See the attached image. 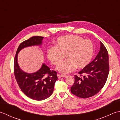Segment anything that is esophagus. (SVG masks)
Wrapping results in <instances>:
<instances>
[{"label": "esophagus", "instance_id": "obj_1", "mask_svg": "<svg viewBox=\"0 0 120 120\" xmlns=\"http://www.w3.org/2000/svg\"><path fill=\"white\" fill-rule=\"evenodd\" d=\"M58 76H60V77H66L67 76V75H65V74H61V75H59V74H58Z\"/></svg>", "mask_w": 120, "mask_h": 120}]
</instances>
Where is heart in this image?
Instances as JSON below:
<instances>
[{"label": "heart", "instance_id": "heart-1", "mask_svg": "<svg viewBox=\"0 0 120 120\" xmlns=\"http://www.w3.org/2000/svg\"><path fill=\"white\" fill-rule=\"evenodd\" d=\"M94 47L90 40L84 39L78 35H69L59 37L55 46L50 47L47 51V58L54 65H58V71L64 74L73 71L77 67L83 69L90 64L92 59Z\"/></svg>", "mask_w": 120, "mask_h": 120}]
</instances>
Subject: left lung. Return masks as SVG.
<instances>
[{"instance_id": "obj_1", "label": "left lung", "mask_w": 120, "mask_h": 120, "mask_svg": "<svg viewBox=\"0 0 120 120\" xmlns=\"http://www.w3.org/2000/svg\"><path fill=\"white\" fill-rule=\"evenodd\" d=\"M108 52L100 42V51L95 59L75 75L74 84L71 87L73 94L82 98L92 97L104 86L109 72Z\"/></svg>"}]
</instances>
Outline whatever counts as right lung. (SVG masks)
<instances>
[{"label":"right lung","instance_id":"1","mask_svg":"<svg viewBox=\"0 0 120 120\" xmlns=\"http://www.w3.org/2000/svg\"><path fill=\"white\" fill-rule=\"evenodd\" d=\"M43 38L42 36H33L23 41L19 46L14 59V74L19 86L26 96L36 100H44L52 95L58 79L57 73L51 71L44 63L37 72L26 73L19 65L18 55L21 50L27 47L41 45Z\"/></svg>","mask_w":120,"mask_h":120}]
</instances>
